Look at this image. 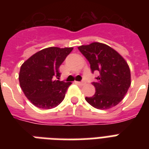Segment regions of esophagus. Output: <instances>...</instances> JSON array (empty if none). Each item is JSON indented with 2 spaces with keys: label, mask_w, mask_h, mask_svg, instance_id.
Here are the masks:
<instances>
[{
  "label": "esophagus",
  "mask_w": 149,
  "mask_h": 149,
  "mask_svg": "<svg viewBox=\"0 0 149 149\" xmlns=\"http://www.w3.org/2000/svg\"><path fill=\"white\" fill-rule=\"evenodd\" d=\"M78 85H80V86H84V84H85V82H76Z\"/></svg>",
  "instance_id": "obj_1"
}]
</instances>
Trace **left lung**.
<instances>
[{
  "instance_id": "left-lung-1",
  "label": "left lung",
  "mask_w": 149,
  "mask_h": 149,
  "mask_svg": "<svg viewBox=\"0 0 149 149\" xmlns=\"http://www.w3.org/2000/svg\"><path fill=\"white\" fill-rule=\"evenodd\" d=\"M91 64L92 72L100 75L93 82L94 95L86 97L91 106L100 110H107L116 106L126 95L131 86L129 65L118 52L100 42L78 47Z\"/></svg>"
}]
</instances>
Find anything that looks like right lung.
Masks as SVG:
<instances>
[{"mask_svg":"<svg viewBox=\"0 0 149 149\" xmlns=\"http://www.w3.org/2000/svg\"><path fill=\"white\" fill-rule=\"evenodd\" d=\"M72 47H49L29 58L20 69V86L31 103L38 108L52 109L63 101L71 83L56 80L58 68Z\"/></svg>","mask_w":149,"mask_h":149,"instance_id":"right-lung-1","label":"right lung"}]
</instances>
